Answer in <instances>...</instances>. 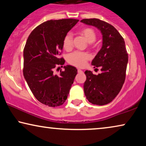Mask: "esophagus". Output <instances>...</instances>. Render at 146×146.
Here are the masks:
<instances>
[{"label":"esophagus","mask_w":146,"mask_h":146,"mask_svg":"<svg viewBox=\"0 0 146 146\" xmlns=\"http://www.w3.org/2000/svg\"><path fill=\"white\" fill-rule=\"evenodd\" d=\"M77 71H78V73H80V72H82V71L81 70V69H77Z\"/></svg>","instance_id":"34e87169"}]
</instances>
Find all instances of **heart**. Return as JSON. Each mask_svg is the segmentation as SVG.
Returning <instances> with one entry per match:
<instances>
[{"instance_id": "b5f03b06", "label": "heart", "mask_w": 146, "mask_h": 146, "mask_svg": "<svg viewBox=\"0 0 146 146\" xmlns=\"http://www.w3.org/2000/svg\"><path fill=\"white\" fill-rule=\"evenodd\" d=\"M80 35H82L86 39L87 42L90 43V46H92V42L96 39V33L92 28L84 27L79 31ZM63 47L66 50L69 51L73 48V36L70 33L65 35L63 40ZM90 56L85 52H75L69 56L68 62L70 64L78 67H83L86 66L87 60Z\"/></svg>"}]
</instances>
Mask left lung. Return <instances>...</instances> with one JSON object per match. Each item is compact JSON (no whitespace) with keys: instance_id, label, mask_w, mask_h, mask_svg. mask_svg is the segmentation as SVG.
<instances>
[{"instance_id":"left-lung-1","label":"left lung","mask_w":146,"mask_h":146,"mask_svg":"<svg viewBox=\"0 0 146 146\" xmlns=\"http://www.w3.org/2000/svg\"><path fill=\"white\" fill-rule=\"evenodd\" d=\"M81 22L94 26L101 31L103 42L92 65L100 67L102 73L94 75L85 71L84 91L92 104L104 106L113 101L125 82L128 54L123 36L113 26L99 19H83Z\"/></svg>"}]
</instances>
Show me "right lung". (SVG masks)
<instances>
[{"label": "right lung", "instance_id": "1", "mask_svg": "<svg viewBox=\"0 0 146 146\" xmlns=\"http://www.w3.org/2000/svg\"><path fill=\"white\" fill-rule=\"evenodd\" d=\"M79 21L76 19L48 20L35 28L23 50L24 78L34 96L49 107L62 105L67 98L77 69L64 66L60 75L54 69L63 67L65 60L59 58L66 35Z\"/></svg>", "mask_w": 146, "mask_h": 146}]
</instances>
